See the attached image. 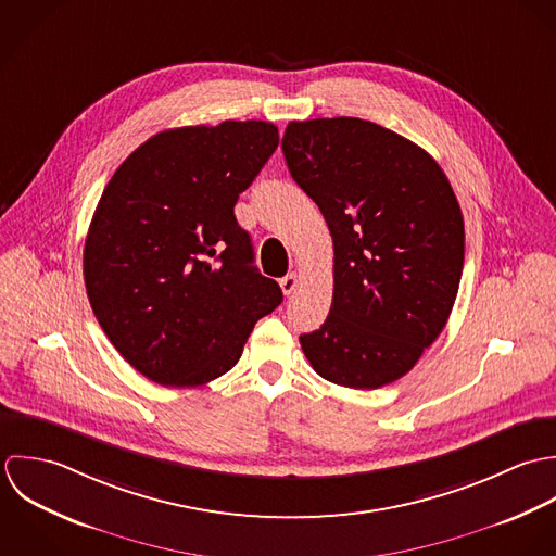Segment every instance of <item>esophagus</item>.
Wrapping results in <instances>:
<instances>
[{
    "label": "esophagus",
    "mask_w": 556,
    "mask_h": 556,
    "mask_svg": "<svg viewBox=\"0 0 556 556\" xmlns=\"http://www.w3.org/2000/svg\"><path fill=\"white\" fill-rule=\"evenodd\" d=\"M299 283H301V275H299V273H290V275H286V277L279 281L283 294H292V292L299 288Z\"/></svg>",
    "instance_id": "obj_1"
}]
</instances>
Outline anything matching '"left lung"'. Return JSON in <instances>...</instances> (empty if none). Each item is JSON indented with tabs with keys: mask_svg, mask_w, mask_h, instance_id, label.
Returning a JSON list of instances; mask_svg holds the SVG:
<instances>
[{
	"mask_svg": "<svg viewBox=\"0 0 556 556\" xmlns=\"http://www.w3.org/2000/svg\"><path fill=\"white\" fill-rule=\"evenodd\" d=\"M296 185L333 236V303L301 334L329 382L378 389L408 374L448 320L464 219L441 165L410 139L361 117L290 122L281 141Z\"/></svg>",
	"mask_w": 556,
	"mask_h": 556,
	"instance_id": "obj_1",
	"label": "left lung"
}]
</instances>
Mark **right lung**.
<instances>
[{
	"mask_svg": "<svg viewBox=\"0 0 556 556\" xmlns=\"http://www.w3.org/2000/svg\"><path fill=\"white\" fill-rule=\"evenodd\" d=\"M277 146V126L262 119L169 128L108 182L86 238V290L115 350L148 380L219 378L283 301L233 217Z\"/></svg>",
	"mask_w": 556,
	"mask_h": 556,
	"instance_id": "add662e5",
	"label": "right lung"
}]
</instances>
